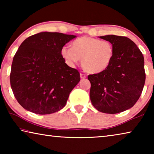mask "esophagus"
I'll use <instances>...</instances> for the list:
<instances>
[{"label":"esophagus","instance_id":"obj_1","mask_svg":"<svg viewBox=\"0 0 154 154\" xmlns=\"http://www.w3.org/2000/svg\"><path fill=\"white\" fill-rule=\"evenodd\" d=\"M80 77L82 78V79H85V78H86V75H85V74L80 73Z\"/></svg>","mask_w":154,"mask_h":154}]
</instances>
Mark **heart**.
Returning a JSON list of instances; mask_svg holds the SVG:
<instances>
[{
    "instance_id": "heart-1",
    "label": "heart",
    "mask_w": 154,
    "mask_h": 154,
    "mask_svg": "<svg viewBox=\"0 0 154 154\" xmlns=\"http://www.w3.org/2000/svg\"><path fill=\"white\" fill-rule=\"evenodd\" d=\"M62 58L68 64L73 65L82 59L85 71L91 73H99L107 69L113 60L114 48L108 41L82 36L75 40L72 48L63 46L60 50Z\"/></svg>"
}]
</instances>
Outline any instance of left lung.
I'll return each instance as SVG.
<instances>
[{
	"label": "left lung",
	"mask_w": 154,
	"mask_h": 154,
	"mask_svg": "<svg viewBox=\"0 0 154 154\" xmlns=\"http://www.w3.org/2000/svg\"><path fill=\"white\" fill-rule=\"evenodd\" d=\"M114 48V56L105 71L88 75L90 100L98 111L120 113L132 107L144 87V58L136 44L126 36H100Z\"/></svg>",
	"instance_id": "8db88e82"
}]
</instances>
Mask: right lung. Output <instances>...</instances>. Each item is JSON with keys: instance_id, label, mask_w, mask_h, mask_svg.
I'll use <instances>...</instances> for the list:
<instances>
[{"instance_id": "obj_1", "label": "right lung", "mask_w": 154, "mask_h": 154, "mask_svg": "<svg viewBox=\"0 0 154 154\" xmlns=\"http://www.w3.org/2000/svg\"><path fill=\"white\" fill-rule=\"evenodd\" d=\"M76 36L42 32L28 37L13 59L10 83L20 105L36 114L55 113L66 105L80 81L79 72L65 63L62 48Z\"/></svg>"}]
</instances>
